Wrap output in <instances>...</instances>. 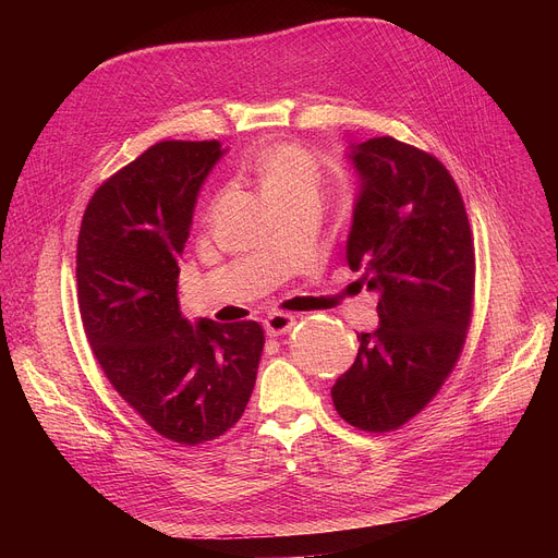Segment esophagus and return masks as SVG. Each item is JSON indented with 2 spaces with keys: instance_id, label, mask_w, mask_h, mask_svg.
Returning <instances> with one entry per match:
<instances>
[{
  "instance_id": "1",
  "label": "esophagus",
  "mask_w": 558,
  "mask_h": 558,
  "mask_svg": "<svg viewBox=\"0 0 558 558\" xmlns=\"http://www.w3.org/2000/svg\"><path fill=\"white\" fill-rule=\"evenodd\" d=\"M294 326H296V318L289 314H271L267 320H264V330H267L269 337L287 335Z\"/></svg>"
}]
</instances>
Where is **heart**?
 Here are the masks:
<instances>
[{"instance_id":"1","label":"heart","mask_w":558,"mask_h":558,"mask_svg":"<svg viewBox=\"0 0 558 558\" xmlns=\"http://www.w3.org/2000/svg\"><path fill=\"white\" fill-rule=\"evenodd\" d=\"M251 169L269 201L299 194L318 196L320 167L312 154L296 144L278 142L267 146L255 156Z\"/></svg>"}]
</instances>
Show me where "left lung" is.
I'll use <instances>...</instances> for the list:
<instances>
[{
    "instance_id": "obj_1",
    "label": "left lung",
    "mask_w": 558,
    "mask_h": 558,
    "mask_svg": "<svg viewBox=\"0 0 558 558\" xmlns=\"http://www.w3.org/2000/svg\"><path fill=\"white\" fill-rule=\"evenodd\" d=\"M357 175L345 240L350 271L377 294L379 326L332 387L339 416L364 432L404 425L441 389L463 348L475 251L448 169L393 137L348 146Z\"/></svg>"
}]
</instances>
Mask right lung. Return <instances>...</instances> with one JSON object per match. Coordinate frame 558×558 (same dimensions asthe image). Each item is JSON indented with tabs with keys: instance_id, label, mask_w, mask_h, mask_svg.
Wrapping results in <instances>:
<instances>
[{
	"instance_id": "1",
	"label": "right lung",
	"mask_w": 558,
	"mask_h": 558,
	"mask_svg": "<svg viewBox=\"0 0 558 558\" xmlns=\"http://www.w3.org/2000/svg\"><path fill=\"white\" fill-rule=\"evenodd\" d=\"M217 140L154 144L95 192L76 282L83 328L110 385L158 434L196 446L228 432L255 387L264 332L183 316L181 255Z\"/></svg>"
}]
</instances>
